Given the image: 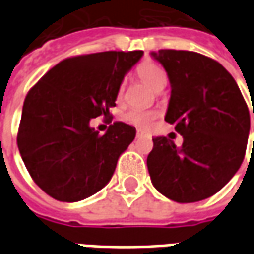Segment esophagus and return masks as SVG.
<instances>
[{"label": "esophagus", "mask_w": 254, "mask_h": 254, "mask_svg": "<svg viewBox=\"0 0 254 254\" xmlns=\"http://www.w3.org/2000/svg\"><path fill=\"white\" fill-rule=\"evenodd\" d=\"M136 134H137V137H141V136H144V134H145V132H143V130H137V133H136Z\"/></svg>", "instance_id": "34e87169"}]
</instances>
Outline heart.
<instances>
[{
    "label": "heart",
    "instance_id": "1",
    "mask_svg": "<svg viewBox=\"0 0 254 254\" xmlns=\"http://www.w3.org/2000/svg\"><path fill=\"white\" fill-rule=\"evenodd\" d=\"M137 73L140 78L143 80L144 83L149 85L151 88L160 92L162 89L165 88L167 84V76L166 72L162 67L155 63H144L141 64L137 69ZM124 89H125V84L122 83L118 89V99H121L124 95ZM158 113L154 110H138V109H132L125 113L124 118L127 122H130L133 125H136L138 127H152V124L156 120Z\"/></svg>",
    "mask_w": 254,
    "mask_h": 254
}]
</instances>
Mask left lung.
Segmentation results:
<instances>
[{
  "label": "left lung",
  "instance_id": "left-lung-1",
  "mask_svg": "<svg viewBox=\"0 0 254 254\" xmlns=\"http://www.w3.org/2000/svg\"><path fill=\"white\" fill-rule=\"evenodd\" d=\"M151 57L170 81L165 120L184 138L181 147L163 136L152 138L151 182L173 201H200L220 190L242 165L251 130L248 106L233 76L211 58L184 50Z\"/></svg>",
  "mask_w": 254,
  "mask_h": 254
}]
</instances>
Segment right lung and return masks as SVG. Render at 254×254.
Wrapping results in <instances>:
<instances>
[{
	"instance_id": "add662e5",
	"label": "right lung",
	"mask_w": 254,
	"mask_h": 254,
	"mask_svg": "<svg viewBox=\"0 0 254 254\" xmlns=\"http://www.w3.org/2000/svg\"><path fill=\"white\" fill-rule=\"evenodd\" d=\"M143 52H103L64 60L27 94L17 145L27 170L56 200L76 202L105 188L136 129L116 121L99 136L89 122L110 116L122 80Z\"/></svg>"
}]
</instances>
